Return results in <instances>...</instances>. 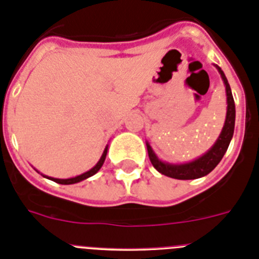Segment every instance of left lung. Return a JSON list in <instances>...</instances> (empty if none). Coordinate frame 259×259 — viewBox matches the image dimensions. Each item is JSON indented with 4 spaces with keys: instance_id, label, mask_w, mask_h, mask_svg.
Returning <instances> with one entry per match:
<instances>
[{
    "instance_id": "left-lung-1",
    "label": "left lung",
    "mask_w": 259,
    "mask_h": 259,
    "mask_svg": "<svg viewBox=\"0 0 259 259\" xmlns=\"http://www.w3.org/2000/svg\"><path fill=\"white\" fill-rule=\"evenodd\" d=\"M215 67L221 74L222 80H223L224 85H226V96H227V114H226V120H224V125L222 128L221 135L217 139L214 145L205 154L191 162H185V163H168V162L162 161L157 157L150 144L146 141V148H148L150 162H152V164L158 172L179 180L198 179V178H202V176L211 172L217 167V164L222 161V158L226 154V152H227L228 145L232 140L233 131H235L236 110H235V101H233L232 92H231V87L228 84L227 77H226V75H224V72L219 66L215 65Z\"/></svg>"
}]
</instances>
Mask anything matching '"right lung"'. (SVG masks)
<instances>
[{
  "instance_id": "add662e5",
  "label": "right lung",
  "mask_w": 259,
  "mask_h": 259,
  "mask_svg": "<svg viewBox=\"0 0 259 259\" xmlns=\"http://www.w3.org/2000/svg\"><path fill=\"white\" fill-rule=\"evenodd\" d=\"M106 154H107V145H106V148H105L104 153H102L101 158H100V161L96 163V166L92 167V168H91L89 171H87V172L81 174V175L75 176V178H70V179H57V178H50V176H47V175H42V176H44V178H48V179L53 180V182L58 183V184H66V185H67V184H75V183L83 182V180L88 179V178H91V176H93L95 174H97L98 171H100V168H101L102 164H104V162H105Z\"/></svg>"
}]
</instances>
